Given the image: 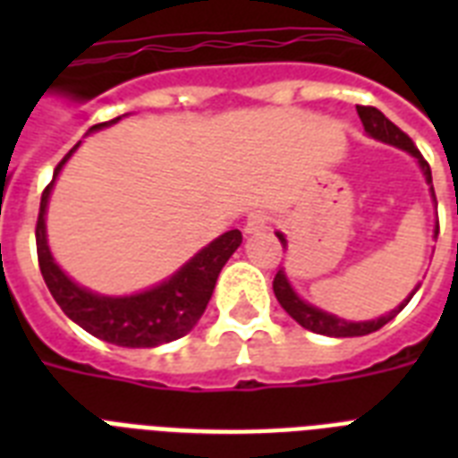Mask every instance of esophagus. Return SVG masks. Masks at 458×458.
<instances>
[{"label": "esophagus", "mask_w": 458, "mask_h": 458, "mask_svg": "<svg viewBox=\"0 0 458 458\" xmlns=\"http://www.w3.org/2000/svg\"><path fill=\"white\" fill-rule=\"evenodd\" d=\"M268 225H271V214H268V211H251V214L247 216V221H244V233H247V235H259V233H264Z\"/></svg>", "instance_id": "esophagus-1"}]
</instances>
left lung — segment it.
<instances>
[{"label":"left lung","mask_w":458,"mask_h":458,"mask_svg":"<svg viewBox=\"0 0 458 458\" xmlns=\"http://www.w3.org/2000/svg\"><path fill=\"white\" fill-rule=\"evenodd\" d=\"M356 111H359V118H361L363 123V131H366V135L373 140H377V142H385V145H392L397 147V149H402V152L411 154L416 161H419L420 171H423V175H426V182L430 185V197H433V204L435 208H437V199H435V190H433V175H430V165H428V161L423 157H420V152L416 149V145L411 142V138L406 135V132H402L397 128V125L392 123L390 118H385L383 111H377L376 106H356ZM437 233H440V228H437V223H435V235L437 237ZM278 235V240L283 242V247L287 244L285 235L283 233H276ZM420 285L413 287V293L406 297L402 304L397 306V309H392L390 313H385V316H380V318H373V320H344L340 318V316H335V313H327L323 311V309H318V306L309 304V301H304L300 297V294L294 293V287L290 285V280H287L285 271L280 268L278 273H276V280H273V293H276V297H278L280 306L285 309L290 316H293L297 323H300L301 327H306V330H311V333H318V335H327V337H359V335H369V333H376V330H380V327L385 326V323H390L394 316H397L402 309H404L406 304H409V300H411L413 294H416V290H419Z\"/></svg>","instance_id":"8db88e82"}]
</instances>
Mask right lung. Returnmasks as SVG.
Masks as SVG:
<instances>
[{
	"label": "right lung",
	"mask_w": 458,
	"mask_h": 458,
	"mask_svg": "<svg viewBox=\"0 0 458 458\" xmlns=\"http://www.w3.org/2000/svg\"><path fill=\"white\" fill-rule=\"evenodd\" d=\"M128 116V114H123ZM118 116L106 123H97L88 131L97 132L118 123ZM81 147V142L61 158V164L54 171L52 182L45 187L42 199H39L38 228H35V240H38V259L39 271L45 278L49 293L61 306V311L68 318L78 323L82 330L95 335L99 340L118 344V347H158L165 342H173L187 335L197 326L201 313L207 309L211 294H214L218 273L228 259L235 254V250L242 244V233L240 230H228L214 242L201 247L190 261L180 266L178 271L161 280L158 285L147 287L142 293L123 294V297H111V294L92 293L88 287L78 285L64 273L56 259L52 257L49 242H47V204L52 197L54 182L59 178L61 168L73 157V152Z\"/></svg>",
	"instance_id": "1"
}]
</instances>
